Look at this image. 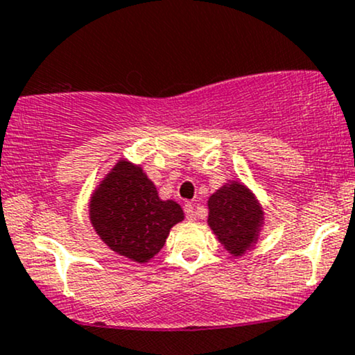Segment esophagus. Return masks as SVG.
Masks as SVG:
<instances>
[{"instance_id":"esophagus-1","label":"esophagus","mask_w":355,"mask_h":355,"mask_svg":"<svg viewBox=\"0 0 355 355\" xmlns=\"http://www.w3.org/2000/svg\"><path fill=\"white\" fill-rule=\"evenodd\" d=\"M184 214H186V219L187 220H194L196 219V211H194V206L191 202L184 204Z\"/></svg>"}]
</instances>
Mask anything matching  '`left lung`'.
I'll return each mask as SVG.
<instances>
[{
  "label": "left lung",
  "mask_w": 355,
  "mask_h": 355,
  "mask_svg": "<svg viewBox=\"0 0 355 355\" xmlns=\"http://www.w3.org/2000/svg\"><path fill=\"white\" fill-rule=\"evenodd\" d=\"M207 206V223L214 234L229 252L243 256L256 243L264 214L251 191L241 182H231L212 194Z\"/></svg>",
  "instance_id": "1"
}]
</instances>
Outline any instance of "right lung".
I'll use <instances>...</instances> for the list:
<instances>
[{
    "mask_svg": "<svg viewBox=\"0 0 355 355\" xmlns=\"http://www.w3.org/2000/svg\"><path fill=\"white\" fill-rule=\"evenodd\" d=\"M89 214L104 244L136 262L156 256L169 229L184 219L181 206L161 201L143 169L128 161H119L96 189Z\"/></svg>",
    "mask_w": 355,
    "mask_h": 355,
    "instance_id": "add662e5",
    "label": "right lung"
}]
</instances>
